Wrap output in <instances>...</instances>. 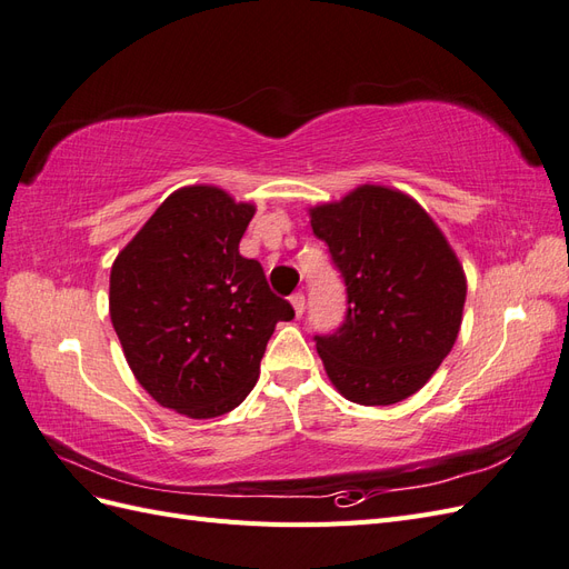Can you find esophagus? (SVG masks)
Here are the masks:
<instances>
[{
	"label": "esophagus",
	"mask_w": 569,
	"mask_h": 569,
	"mask_svg": "<svg viewBox=\"0 0 569 569\" xmlns=\"http://www.w3.org/2000/svg\"><path fill=\"white\" fill-rule=\"evenodd\" d=\"M289 301H291V306H295V313L301 318L303 311H306V297H303V291H295V295L289 297Z\"/></svg>",
	"instance_id": "1"
}]
</instances>
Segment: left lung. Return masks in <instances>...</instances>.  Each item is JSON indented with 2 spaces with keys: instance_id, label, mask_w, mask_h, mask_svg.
<instances>
[{
  "instance_id": "8db88e82",
  "label": "left lung",
  "mask_w": 569,
  "mask_h": 569,
  "mask_svg": "<svg viewBox=\"0 0 569 569\" xmlns=\"http://www.w3.org/2000/svg\"><path fill=\"white\" fill-rule=\"evenodd\" d=\"M347 284V318L316 347L332 385L360 406H391L425 387L453 349L462 266L437 222L403 192L363 184L311 209Z\"/></svg>"
}]
</instances>
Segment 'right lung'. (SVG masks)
Wrapping results in <instances>:
<instances>
[{
  "mask_svg": "<svg viewBox=\"0 0 569 569\" xmlns=\"http://www.w3.org/2000/svg\"><path fill=\"white\" fill-rule=\"evenodd\" d=\"M253 213L218 187H182L113 261L109 313L128 366L180 416L218 418L242 403L274 325L295 318L261 263L239 253Z\"/></svg>",
  "mask_w": 569,
  "mask_h": 569,
  "instance_id": "right-lung-1",
  "label": "right lung"
}]
</instances>
